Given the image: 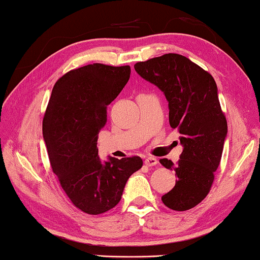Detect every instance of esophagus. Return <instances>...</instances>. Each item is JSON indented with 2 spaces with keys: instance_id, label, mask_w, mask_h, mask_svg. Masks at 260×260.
Wrapping results in <instances>:
<instances>
[{
  "instance_id": "obj_1",
  "label": "esophagus",
  "mask_w": 260,
  "mask_h": 260,
  "mask_svg": "<svg viewBox=\"0 0 260 260\" xmlns=\"http://www.w3.org/2000/svg\"><path fill=\"white\" fill-rule=\"evenodd\" d=\"M144 163H145V166H148V167H152V166H156V165H157L158 161H157V159H156L155 157H147V158H145Z\"/></svg>"
}]
</instances>
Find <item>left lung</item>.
<instances>
[{
	"label": "left lung",
	"mask_w": 260,
	"mask_h": 260,
	"mask_svg": "<svg viewBox=\"0 0 260 260\" xmlns=\"http://www.w3.org/2000/svg\"><path fill=\"white\" fill-rule=\"evenodd\" d=\"M135 70L165 93L170 126L181 134L183 151L176 165L159 159L177 175L175 186L162 201L173 211H187L207 197L221 161L227 120L215 80L207 71L175 53L137 62Z\"/></svg>",
	"instance_id": "1"
}]
</instances>
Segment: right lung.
<instances>
[{"mask_svg": "<svg viewBox=\"0 0 260 260\" xmlns=\"http://www.w3.org/2000/svg\"><path fill=\"white\" fill-rule=\"evenodd\" d=\"M130 66L93 63L59 78L42 120V134L53 173L71 202L98 215L120 201L129 177L142 168L140 156L102 162L98 134L106 109L130 78Z\"/></svg>", "mask_w": 260, "mask_h": 260, "instance_id": "obj_1", "label": "right lung"}]
</instances>
